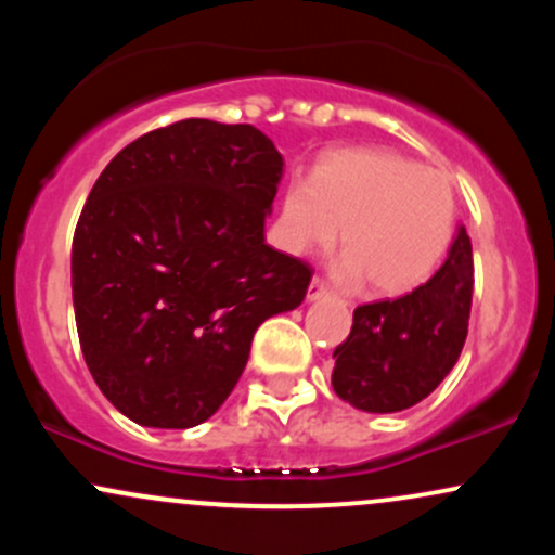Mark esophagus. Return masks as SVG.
Returning <instances> with one entry per match:
<instances>
[{
    "mask_svg": "<svg viewBox=\"0 0 555 555\" xmlns=\"http://www.w3.org/2000/svg\"><path fill=\"white\" fill-rule=\"evenodd\" d=\"M331 289L326 284V279L323 276H313V282L308 286V299H321V297H328Z\"/></svg>",
    "mask_w": 555,
    "mask_h": 555,
    "instance_id": "1",
    "label": "esophagus"
}]
</instances>
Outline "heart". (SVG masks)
Listing matches in <instances>:
<instances>
[{"instance_id": "b5f03b06", "label": "heart", "mask_w": 555, "mask_h": 555, "mask_svg": "<svg viewBox=\"0 0 555 555\" xmlns=\"http://www.w3.org/2000/svg\"><path fill=\"white\" fill-rule=\"evenodd\" d=\"M454 193L441 171L384 149H344L310 182L286 184L276 242L289 253L326 250L339 237L344 282L406 295L430 279L454 234Z\"/></svg>"}]
</instances>
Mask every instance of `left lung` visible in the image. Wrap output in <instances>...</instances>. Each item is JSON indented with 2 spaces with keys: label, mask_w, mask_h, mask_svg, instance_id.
<instances>
[{
  "label": "left lung",
  "mask_w": 555,
  "mask_h": 555,
  "mask_svg": "<svg viewBox=\"0 0 555 555\" xmlns=\"http://www.w3.org/2000/svg\"><path fill=\"white\" fill-rule=\"evenodd\" d=\"M473 289V242L462 227L436 276L410 295L354 310L352 331L334 349V391L380 415L423 401L460 360Z\"/></svg>",
  "instance_id": "8db88e82"
}]
</instances>
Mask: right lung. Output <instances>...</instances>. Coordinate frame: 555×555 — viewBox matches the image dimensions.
<instances>
[{
	"instance_id": "1",
	"label": "right lung",
	"mask_w": 555,
	"mask_h": 555,
	"mask_svg": "<svg viewBox=\"0 0 555 555\" xmlns=\"http://www.w3.org/2000/svg\"><path fill=\"white\" fill-rule=\"evenodd\" d=\"M282 154L253 125L180 119L106 164L75 227L80 349L104 397L149 428H193L237 386L266 318L313 269L266 245Z\"/></svg>"
}]
</instances>
